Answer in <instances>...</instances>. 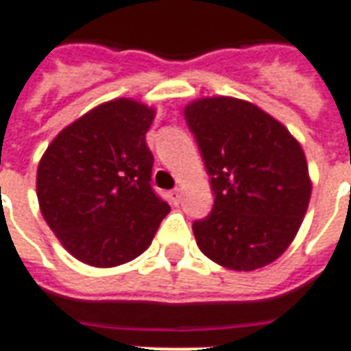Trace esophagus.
Returning a JSON list of instances; mask_svg holds the SVG:
<instances>
[{"label":"esophagus","instance_id":"1","mask_svg":"<svg viewBox=\"0 0 351 351\" xmlns=\"http://www.w3.org/2000/svg\"><path fill=\"white\" fill-rule=\"evenodd\" d=\"M169 197H171L173 204H178V202H180V199H182V191H180L178 188L171 189V191H169Z\"/></svg>","mask_w":351,"mask_h":351}]
</instances>
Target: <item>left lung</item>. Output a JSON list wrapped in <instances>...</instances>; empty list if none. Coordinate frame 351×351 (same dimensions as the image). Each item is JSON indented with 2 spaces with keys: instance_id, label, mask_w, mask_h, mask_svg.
<instances>
[{
  "instance_id": "1",
  "label": "left lung",
  "mask_w": 351,
  "mask_h": 351,
  "mask_svg": "<svg viewBox=\"0 0 351 351\" xmlns=\"http://www.w3.org/2000/svg\"><path fill=\"white\" fill-rule=\"evenodd\" d=\"M210 176L214 206L193 221L210 261L236 271L262 268L294 240L311 199L300 143L253 104L215 96L184 110Z\"/></svg>"
}]
</instances>
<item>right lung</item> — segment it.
Wrapping results in <instances>:
<instances>
[{"instance_id":"1","label":"right lung","mask_w":351,"mask_h":351,"mask_svg":"<svg viewBox=\"0 0 351 351\" xmlns=\"http://www.w3.org/2000/svg\"><path fill=\"white\" fill-rule=\"evenodd\" d=\"M154 110L119 98L59 134L37 171L44 219L77 261L111 268L149 247L169 214L152 188L154 156L145 134Z\"/></svg>"}]
</instances>
